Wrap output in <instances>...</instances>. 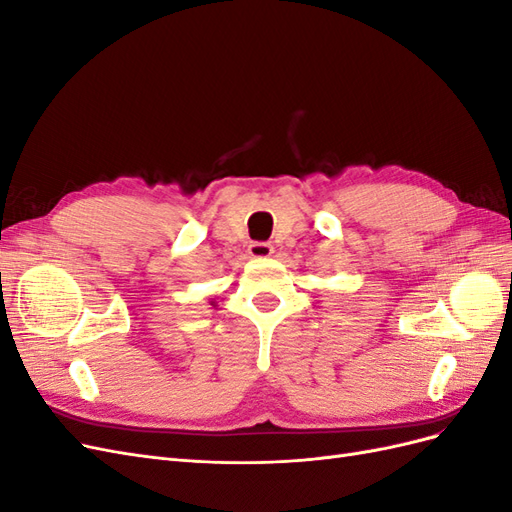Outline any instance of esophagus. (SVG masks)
I'll return each mask as SVG.
<instances>
[{
    "instance_id": "1",
    "label": "esophagus",
    "mask_w": 512,
    "mask_h": 512,
    "mask_svg": "<svg viewBox=\"0 0 512 512\" xmlns=\"http://www.w3.org/2000/svg\"><path fill=\"white\" fill-rule=\"evenodd\" d=\"M247 252H250L252 258H269L273 254V245L265 241H254L247 247Z\"/></svg>"
}]
</instances>
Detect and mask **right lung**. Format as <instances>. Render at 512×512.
Masks as SVG:
<instances>
[{
    "mask_svg": "<svg viewBox=\"0 0 512 512\" xmlns=\"http://www.w3.org/2000/svg\"><path fill=\"white\" fill-rule=\"evenodd\" d=\"M211 305H213V301H211Z\"/></svg>",
    "mask_w": 512,
    "mask_h": 512,
    "instance_id": "obj_1",
    "label": "right lung"
}]
</instances>
